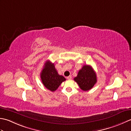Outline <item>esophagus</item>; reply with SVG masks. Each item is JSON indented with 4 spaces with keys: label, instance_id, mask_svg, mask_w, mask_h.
Masks as SVG:
<instances>
[{
    "label": "esophagus",
    "instance_id": "obj_1",
    "mask_svg": "<svg viewBox=\"0 0 131 131\" xmlns=\"http://www.w3.org/2000/svg\"><path fill=\"white\" fill-rule=\"evenodd\" d=\"M67 79L68 80H71V79H72V76H68L67 77Z\"/></svg>",
    "mask_w": 131,
    "mask_h": 131
}]
</instances>
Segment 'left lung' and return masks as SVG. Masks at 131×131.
Wrapping results in <instances>:
<instances>
[{
	"instance_id": "left-lung-1",
	"label": "left lung",
	"mask_w": 131,
	"mask_h": 131,
	"mask_svg": "<svg viewBox=\"0 0 131 131\" xmlns=\"http://www.w3.org/2000/svg\"><path fill=\"white\" fill-rule=\"evenodd\" d=\"M74 80L78 84L80 89L84 91L91 89L97 82V75L90 66L84 65L79 71Z\"/></svg>"
}]
</instances>
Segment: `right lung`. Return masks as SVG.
<instances>
[{
    "mask_svg": "<svg viewBox=\"0 0 131 131\" xmlns=\"http://www.w3.org/2000/svg\"><path fill=\"white\" fill-rule=\"evenodd\" d=\"M44 65L41 72L42 82L47 89L54 92L66 79L63 76L58 74L54 64L50 60H47Z\"/></svg>",
    "mask_w": 131,
    "mask_h": 131,
    "instance_id": "add662e5",
    "label": "right lung"
}]
</instances>
